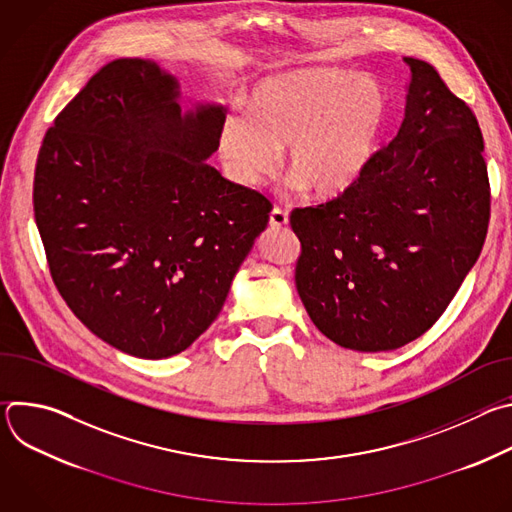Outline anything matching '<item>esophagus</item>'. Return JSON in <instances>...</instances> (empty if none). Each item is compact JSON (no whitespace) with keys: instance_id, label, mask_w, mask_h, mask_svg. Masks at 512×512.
Returning a JSON list of instances; mask_svg holds the SVG:
<instances>
[{"instance_id":"esophagus-1","label":"esophagus","mask_w":512,"mask_h":512,"mask_svg":"<svg viewBox=\"0 0 512 512\" xmlns=\"http://www.w3.org/2000/svg\"><path fill=\"white\" fill-rule=\"evenodd\" d=\"M287 212L283 210V208H273L271 210V214H269V225H271V229H283V227H287Z\"/></svg>"}]
</instances>
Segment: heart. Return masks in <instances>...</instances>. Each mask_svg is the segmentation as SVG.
<instances>
[{
	"label": "heart",
	"instance_id": "obj_1",
	"mask_svg": "<svg viewBox=\"0 0 512 512\" xmlns=\"http://www.w3.org/2000/svg\"><path fill=\"white\" fill-rule=\"evenodd\" d=\"M389 117L391 101L377 79L308 70L261 83L245 115L225 117L218 148L231 174L255 186L275 172L287 145L294 184L316 198H336L369 170Z\"/></svg>",
	"mask_w": 512,
	"mask_h": 512
}]
</instances>
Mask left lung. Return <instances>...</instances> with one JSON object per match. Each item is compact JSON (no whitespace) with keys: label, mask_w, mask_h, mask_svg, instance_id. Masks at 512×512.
<instances>
[{"label":"left lung","mask_w":512,"mask_h":512,"mask_svg":"<svg viewBox=\"0 0 512 512\" xmlns=\"http://www.w3.org/2000/svg\"><path fill=\"white\" fill-rule=\"evenodd\" d=\"M405 119L344 194L294 208L296 287L316 328L360 352L427 332L474 267L490 223L484 139L472 109L417 58Z\"/></svg>","instance_id":"1"}]
</instances>
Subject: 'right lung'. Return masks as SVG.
<instances>
[{
    "label": "right lung",
    "mask_w": 512,
    "mask_h": 512,
    "mask_svg": "<svg viewBox=\"0 0 512 512\" xmlns=\"http://www.w3.org/2000/svg\"><path fill=\"white\" fill-rule=\"evenodd\" d=\"M152 60L99 68L46 131L34 216L52 281L95 336L139 358L186 350L223 310L271 202L206 164L225 115H184Z\"/></svg>",
    "instance_id": "add662e5"
}]
</instances>
